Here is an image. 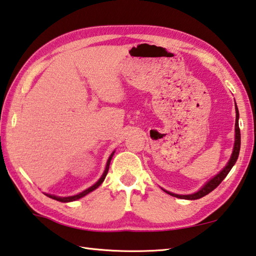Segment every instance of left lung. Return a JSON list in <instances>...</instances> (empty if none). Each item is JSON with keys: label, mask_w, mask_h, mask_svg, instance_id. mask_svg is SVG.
Listing matches in <instances>:
<instances>
[{"label": "left lung", "mask_w": 256, "mask_h": 256, "mask_svg": "<svg viewBox=\"0 0 256 256\" xmlns=\"http://www.w3.org/2000/svg\"><path fill=\"white\" fill-rule=\"evenodd\" d=\"M236 104V103H235ZM236 122H235V143H234V148H233V153H232V156L230 161L227 162V164L224 166L220 174H216L214 178H212L209 181L202 186V187L198 190L197 192L194 194H172L170 192H166V190L164 189V192H166V194H171V196L180 198V199H188V200H196V199L202 198L204 196H206L209 192H212L214 189L217 188L220 184L222 182V180L225 179V176L228 174V172L230 171V169L233 168V166L236 164L238 161V158L240 154V126H238V108L236 106Z\"/></svg>", "instance_id": "1"}]
</instances>
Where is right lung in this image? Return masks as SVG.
I'll return each instance as SVG.
<instances>
[{
    "mask_svg": "<svg viewBox=\"0 0 256 256\" xmlns=\"http://www.w3.org/2000/svg\"><path fill=\"white\" fill-rule=\"evenodd\" d=\"M113 156H114V152H113L112 154H110V158H108V164H106V168H105V170H104V174H102V176H100V180L97 181V182H96L95 184H92V187H90V188L86 189V190H84V192H82L80 194H75V196H69V197H58V196H54V194H46V196H48L49 198H52V199H54V200H58V202H75V200H77V199H80L82 197L86 196L87 194H90V192H92V190H95L96 188H98L102 184V182H103L104 179H105V176H106V174H108V169H110V160H112Z\"/></svg>",
    "mask_w": 256,
    "mask_h": 256,
    "instance_id": "right-lung-1",
    "label": "right lung"
}]
</instances>
